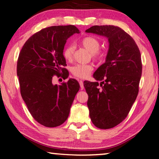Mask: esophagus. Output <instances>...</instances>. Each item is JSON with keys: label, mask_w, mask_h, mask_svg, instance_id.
Here are the masks:
<instances>
[{"label": "esophagus", "mask_w": 159, "mask_h": 159, "mask_svg": "<svg viewBox=\"0 0 159 159\" xmlns=\"http://www.w3.org/2000/svg\"><path fill=\"white\" fill-rule=\"evenodd\" d=\"M79 84H80V88H81V89H83V88H84V86H83V80H79Z\"/></svg>", "instance_id": "1"}]
</instances>
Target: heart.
Instances as JSON below:
<instances>
[{"label":"heart","instance_id":"b5f03b06","mask_svg":"<svg viewBox=\"0 0 159 159\" xmlns=\"http://www.w3.org/2000/svg\"><path fill=\"white\" fill-rule=\"evenodd\" d=\"M80 44L90 52L91 57L95 61H100L105 57V52L99 49L100 41L95 36H88L80 40ZM74 45L73 44L66 45L63 50V57L66 60L71 61L74 57ZM93 70L91 64H76L71 69L74 76L80 79H85L90 74Z\"/></svg>","mask_w":159,"mask_h":159}]
</instances>
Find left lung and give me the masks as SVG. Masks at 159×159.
<instances>
[{
	"label": "left lung",
	"instance_id": "1",
	"mask_svg": "<svg viewBox=\"0 0 159 159\" xmlns=\"http://www.w3.org/2000/svg\"><path fill=\"white\" fill-rule=\"evenodd\" d=\"M108 38L105 63L93 77L101 81H84L90 119L97 128L109 129L127 117L139 92L142 76L141 54L135 41L121 28L113 25L91 26L85 31Z\"/></svg>",
	"mask_w": 159,
	"mask_h": 159
}]
</instances>
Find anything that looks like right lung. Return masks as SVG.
<instances>
[{"label":"right lung","instance_id":"add662e5","mask_svg":"<svg viewBox=\"0 0 159 159\" xmlns=\"http://www.w3.org/2000/svg\"><path fill=\"white\" fill-rule=\"evenodd\" d=\"M76 33L80 32L74 25L43 29L29 38L19 55L21 95L33 118L45 127H57L65 121L79 90L76 79L60 85L52 82L54 76H69L62 52L66 40Z\"/></svg>","mask_w":159,"mask_h":159}]
</instances>
